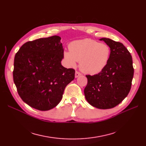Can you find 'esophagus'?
Here are the masks:
<instances>
[{
    "mask_svg": "<svg viewBox=\"0 0 146 146\" xmlns=\"http://www.w3.org/2000/svg\"><path fill=\"white\" fill-rule=\"evenodd\" d=\"M81 73H80L78 71H76V73H75V77L76 78H77L78 77H79L80 76H81Z\"/></svg>",
    "mask_w": 146,
    "mask_h": 146,
    "instance_id": "34e87169",
    "label": "esophagus"
}]
</instances>
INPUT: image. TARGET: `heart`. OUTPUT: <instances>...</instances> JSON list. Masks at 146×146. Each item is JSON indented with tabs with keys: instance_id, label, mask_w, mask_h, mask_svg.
<instances>
[{
	"instance_id": "b5f03b06",
	"label": "heart",
	"mask_w": 146,
	"mask_h": 146,
	"mask_svg": "<svg viewBox=\"0 0 146 146\" xmlns=\"http://www.w3.org/2000/svg\"><path fill=\"white\" fill-rule=\"evenodd\" d=\"M69 51H64L63 58L69 67L75 68L80 61V69L84 73L95 75L100 73L107 66L111 49L104 43L91 39H84L72 42Z\"/></svg>"
}]
</instances>
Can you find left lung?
I'll return each mask as SVG.
<instances>
[{"label":"left lung","mask_w":146,"mask_h":146,"mask_svg":"<svg viewBox=\"0 0 146 146\" xmlns=\"http://www.w3.org/2000/svg\"><path fill=\"white\" fill-rule=\"evenodd\" d=\"M111 49L109 62L100 73L86 76L84 93L88 102L99 109H110L120 104L129 93L134 69L130 53L123 44L110 38L100 39Z\"/></svg>","instance_id":"1"}]
</instances>
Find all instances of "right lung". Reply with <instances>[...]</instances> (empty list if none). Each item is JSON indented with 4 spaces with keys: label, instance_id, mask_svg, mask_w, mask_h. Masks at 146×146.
I'll return each instance as SVG.
<instances>
[{
    "label": "right lung",
    "instance_id": "right-lung-1",
    "mask_svg": "<svg viewBox=\"0 0 146 146\" xmlns=\"http://www.w3.org/2000/svg\"><path fill=\"white\" fill-rule=\"evenodd\" d=\"M61 38L53 36L25 42L16 53L13 80L21 98L31 107L47 111L55 107L75 70L61 65Z\"/></svg>",
    "mask_w": 146,
    "mask_h": 146
}]
</instances>
